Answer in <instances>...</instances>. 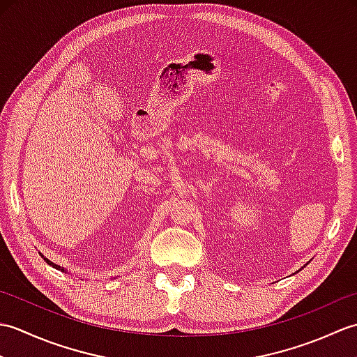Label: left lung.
Segmentation results:
<instances>
[{
	"label": "left lung",
	"instance_id": "obj_1",
	"mask_svg": "<svg viewBox=\"0 0 357 357\" xmlns=\"http://www.w3.org/2000/svg\"><path fill=\"white\" fill-rule=\"evenodd\" d=\"M307 264H308V262H307ZM307 264H305V265H307ZM305 265H304V267H305ZM304 267H302V268H304ZM302 268H301V270H302Z\"/></svg>",
	"mask_w": 357,
	"mask_h": 357
}]
</instances>
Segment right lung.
Returning <instances> with one entry per match:
<instances>
[{
  "mask_svg": "<svg viewBox=\"0 0 357 357\" xmlns=\"http://www.w3.org/2000/svg\"><path fill=\"white\" fill-rule=\"evenodd\" d=\"M40 255H41V253H40ZM41 256H43V255H41ZM43 259H44L45 262H47L49 265H52V267H53V268H56V270H61V271H64V273H69V271H67V270H66L64 267H61V265H58V264H53L52 261H49V259H47V257H45V256H43Z\"/></svg>",
  "mask_w": 357,
  "mask_h": 357,
  "instance_id": "obj_1",
  "label": "right lung"
}]
</instances>
